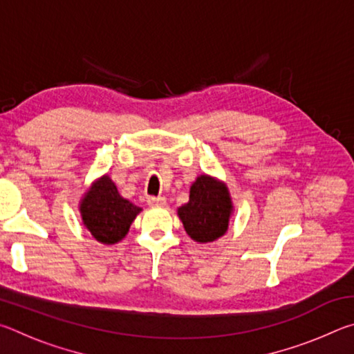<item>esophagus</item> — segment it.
<instances>
[{
	"label": "esophagus",
	"instance_id": "obj_1",
	"mask_svg": "<svg viewBox=\"0 0 354 354\" xmlns=\"http://www.w3.org/2000/svg\"><path fill=\"white\" fill-rule=\"evenodd\" d=\"M148 205L149 206H165L167 200H165V196H149Z\"/></svg>",
	"mask_w": 354,
	"mask_h": 354
}]
</instances>
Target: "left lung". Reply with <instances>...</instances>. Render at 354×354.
Listing matches in <instances>:
<instances>
[{
    "label": "left lung",
    "mask_w": 354,
    "mask_h": 354,
    "mask_svg": "<svg viewBox=\"0 0 354 354\" xmlns=\"http://www.w3.org/2000/svg\"><path fill=\"white\" fill-rule=\"evenodd\" d=\"M232 201L227 187L207 175H200L190 185L189 203L178 209L184 230L195 242L207 243L227 230Z\"/></svg>",
    "instance_id": "left-lung-1"
}]
</instances>
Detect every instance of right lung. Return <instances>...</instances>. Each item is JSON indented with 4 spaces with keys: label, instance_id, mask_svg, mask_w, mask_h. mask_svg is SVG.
<instances>
[{
    "label": "right lung",
    "instance_id": "1",
    "mask_svg": "<svg viewBox=\"0 0 354 354\" xmlns=\"http://www.w3.org/2000/svg\"><path fill=\"white\" fill-rule=\"evenodd\" d=\"M140 211L139 206L118 194L115 183L107 175L92 184V187L84 194L80 206L84 226L104 245L122 241Z\"/></svg>",
    "mask_w": 354,
    "mask_h": 354
}]
</instances>
